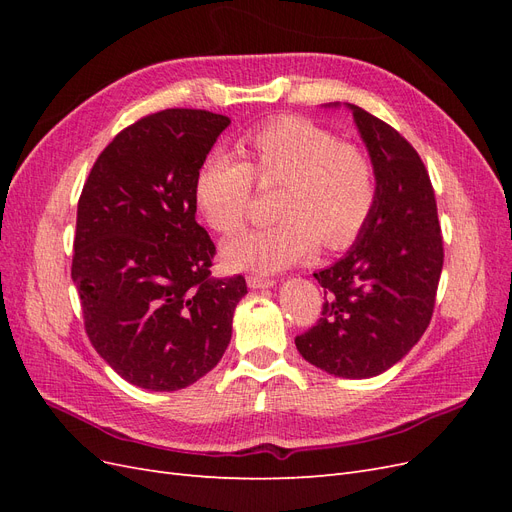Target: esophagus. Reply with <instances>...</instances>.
I'll return each mask as SVG.
<instances>
[{
    "label": "esophagus",
    "mask_w": 512,
    "mask_h": 512,
    "mask_svg": "<svg viewBox=\"0 0 512 512\" xmlns=\"http://www.w3.org/2000/svg\"><path fill=\"white\" fill-rule=\"evenodd\" d=\"M275 284L273 277H262V275H247V286L250 288H271Z\"/></svg>",
    "instance_id": "esophagus-1"
}]
</instances>
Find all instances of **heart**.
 Instances as JSON below:
<instances>
[{"instance_id": "1", "label": "heart", "mask_w": 512, "mask_h": 512, "mask_svg": "<svg viewBox=\"0 0 512 512\" xmlns=\"http://www.w3.org/2000/svg\"><path fill=\"white\" fill-rule=\"evenodd\" d=\"M243 162L215 153L200 164L194 200L203 220L232 235L250 213L254 181L280 185L275 215L265 228L226 241L222 256L235 271L275 273L324 250H346L361 237L378 200V173L365 147L303 115L262 121L241 136Z\"/></svg>"}]
</instances>
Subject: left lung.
I'll return each instance as SVG.
<instances>
[{"instance_id": "8db88e82", "label": "left lung", "mask_w": 512, "mask_h": 512, "mask_svg": "<svg viewBox=\"0 0 512 512\" xmlns=\"http://www.w3.org/2000/svg\"><path fill=\"white\" fill-rule=\"evenodd\" d=\"M348 106L376 164V209L352 250L314 273L322 316L294 344L327 374L371 378L404 359L429 327L444 245L421 156L389 123Z\"/></svg>"}]
</instances>
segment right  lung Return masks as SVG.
I'll list each match as a JSON object with an SVG mask.
<instances>
[{"label":"right lung","instance_id":"add662e5","mask_svg":"<svg viewBox=\"0 0 512 512\" xmlns=\"http://www.w3.org/2000/svg\"><path fill=\"white\" fill-rule=\"evenodd\" d=\"M230 119L166 108L100 153L76 211L72 280L91 346L147 391H179L220 363L245 277H213L194 179Z\"/></svg>","mask_w":512,"mask_h":512}]
</instances>
